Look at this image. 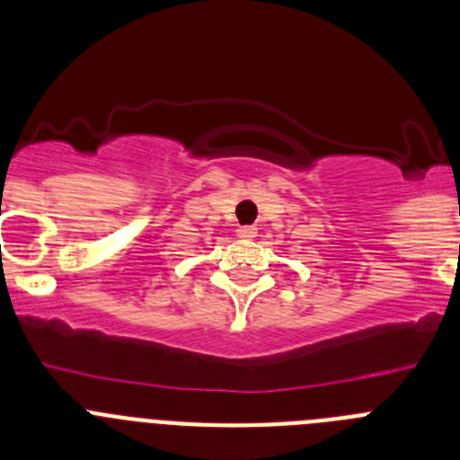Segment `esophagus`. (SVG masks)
Here are the masks:
<instances>
[{"label": "esophagus", "instance_id": "1", "mask_svg": "<svg viewBox=\"0 0 460 460\" xmlns=\"http://www.w3.org/2000/svg\"><path fill=\"white\" fill-rule=\"evenodd\" d=\"M237 234L243 239H251V237H255V227L253 226H239Z\"/></svg>", "mask_w": 460, "mask_h": 460}]
</instances>
